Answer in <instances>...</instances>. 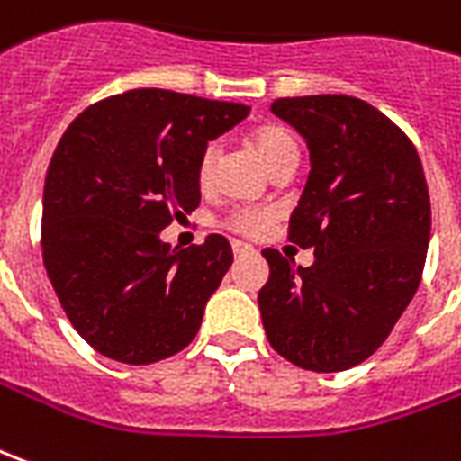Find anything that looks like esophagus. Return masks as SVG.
Returning <instances> with one entry per match:
<instances>
[{"label":"esophagus","instance_id":"34e87169","mask_svg":"<svg viewBox=\"0 0 461 461\" xmlns=\"http://www.w3.org/2000/svg\"><path fill=\"white\" fill-rule=\"evenodd\" d=\"M231 249H234V254H237V257H241V254H249V252H254V249H252V244H247V241H240V240H234V241H231Z\"/></svg>","mask_w":461,"mask_h":461}]
</instances>
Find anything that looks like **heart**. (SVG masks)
<instances>
[{
    "label": "heart",
    "mask_w": 461,
    "mask_h": 461,
    "mask_svg": "<svg viewBox=\"0 0 461 461\" xmlns=\"http://www.w3.org/2000/svg\"><path fill=\"white\" fill-rule=\"evenodd\" d=\"M254 147L269 169H275L276 164L286 162V159H297L299 157L297 140L292 137V131H286L285 127H276V124H267V127H259L254 131ZM214 162H217V144H209L199 157L197 175L202 185L209 182V176L214 172ZM267 224H269V212H264V209L244 207L231 212L230 217L231 230L241 231V234H259Z\"/></svg>",
    "instance_id": "1"
}]
</instances>
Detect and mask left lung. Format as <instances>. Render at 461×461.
Segmentation results:
<instances>
[{
  "instance_id": "8db88e82",
  "label": "left lung",
  "mask_w": 461,
  "mask_h": 461,
  "mask_svg": "<svg viewBox=\"0 0 461 461\" xmlns=\"http://www.w3.org/2000/svg\"><path fill=\"white\" fill-rule=\"evenodd\" d=\"M272 114L307 140L289 240L312 247L314 264L264 249V331L292 365L344 372L382 347L420 286L432 230L424 169L407 134L357 96H285Z\"/></svg>"
}]
</instances>
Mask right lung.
Masks as SVG:
<instances>
[{"label":"right lung","instance_id":"add662e5","mask_svg":"<svg viewBox=\"0 0 461 461\" xmlns=\"http://www.w3.org/2000/svg\"><path fill=\"white\" fill-rule=\"evenodd\" d=\"M249 107L131 89L74 119L44 179L41 257L72 327L96 352L152 365L197 337L231 267L230 241L169 247L159 231L199 207V157Z\"/></svg>","mask_w":461,"mask_h":461}]
</instances>
